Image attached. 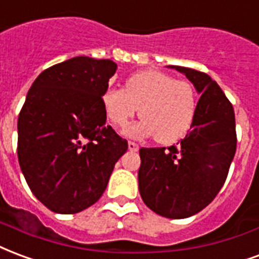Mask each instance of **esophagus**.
<instances>
[{
	"mask_svg": "<svg viewBox=\"0 0 259 259\" xmlns=\"http://www.w3.org/2000/svg\"><path fill=\"white\" fill-rule=\"evenodd\" d=\"M127 148H129V151H132V152H136V151H139V145L136 144V143H133V141H129V143H127Z\"/></svg>",
	"mask_w": 259,
	"mask_h": 259,
	"instance_id": "34e87169",
	"label": "esophagus"
}]
</instances>
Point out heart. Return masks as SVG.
<instances>
[{
    "label": "heart",
    "mask_w": 259,
    "mask_h": 259,
    "mask_svg": "<svg viewBox=\"0 0 259 259\" xmlns=\"http://www.w3.org/2000/svg\"><path fill=\"white\" fill-rule=\"evenodd\" d=\"M101 101L110 122L119 130H123L140 110L143 118L126 133L132 137L156 135L162 144L183 139L196 115L193 86L158 70L136 72L126 81L124 89L108 88Z\"/></svg>",
    "instance_id": "1"
}]
</instances>
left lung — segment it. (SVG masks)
<instances>
[{"mask_svg": "<svg viewBox=\"0 0 259 259\" xmlns=\"http://www.w3.org/2000/svg\"><path fill=\"white\" fill-rule=\"evenodd\" d=\"M167 67L187 76L200 99L178 148L140 149L139 189L152 211L181 220L203 210L222 188L236 152V124L233 107L207 74Z\"/></svg>", "mask_w": 259, "mask_h": 259, "instance_id": "8db88e82", "label": "left lung"}]
</instances>
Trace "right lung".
Masks as SVG:
<instances>
[{"mask_svg": "<svg viewBox=\"0 0 259 259\" xmlns=\"http://www.w3.org/2000/svg\"><path fill=\"white\" fill-rule=\"evenodd\" d=\"M118 66L76 56L42 71L17 119V158L34 196L49 210L75 214L107 188L127 141L107 126L103 93Z\"/></svg>", "mask_w": 259, "mask_h": 259, "instance_id": "add662e5", "label": "right lung"}]
</instances>
